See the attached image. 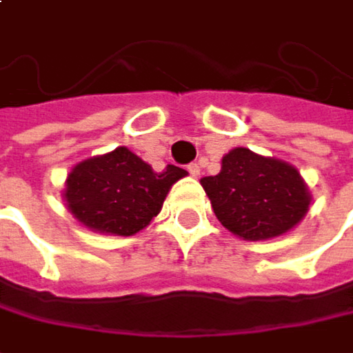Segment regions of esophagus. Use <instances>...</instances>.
Returning a JSON list of instances; mask_svg holds the SVG:
<instances>
[{"instance_id": "esophagus-1", "label": "esophagus", "mask_w": 353, "mask_h": 353, "mask_svg": "<svg viewBox=\"0 0 353 353\" xmlns=\"http://www.w3.org/2000/svg\"><path fill=\"white\" fill-rule=\"evenodd\" d=\"M186 170H188L192 176H199V174H201V165H199V163H190V165L186 167Z\"/></svg>"}]
</instances>
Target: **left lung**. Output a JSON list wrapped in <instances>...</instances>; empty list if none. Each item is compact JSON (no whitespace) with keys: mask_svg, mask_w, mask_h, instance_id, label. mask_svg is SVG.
<instances>
[{"mask_svg":"<svg viewBox=\"0 0 353 353\" xmlns=\"http://www.w3.org/2000/svg\"><path fill=\"white\" fill-rule=\"evenodd\" d=\"M201 185L222 226L244 240L280 236L308 212L310 192L300 172L250 149L224 154L221 172Z\"/></svg>","mask_w":353,"mask_h":353,"instance_id":"8db88e82","label":"left lung"}]
</instances>
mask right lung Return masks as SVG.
<instances>
[{"label": "right lung", "instance_id": "1", "mask_svg": "<svg viewBox=\"0 0 353 353\" xmlns=\"http://www.w3.org/2000/svg\"><path fill=\"white\" fill-rule=\"evenodd\" d=\"M186 170L167 165L154 172L127 147L79 163L67 176L65 201L73 216L91 230L131 236L163 208L170 186Z\"/></svg>", "mask_w": 353, "mask_h": 353}]
</instances>
